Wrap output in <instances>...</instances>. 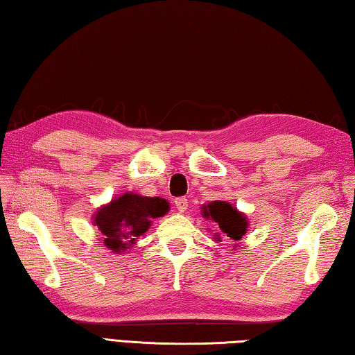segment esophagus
<instances>
[{
  "label": "esophagus",
  "mask_w": 355,
  "mask_h": 355,
  "mask_svg": "<svg viewBox=\"0 0 355 355\" xmlns=\"http://www.w3.org/2000/svg\"><path fill=\"white\" fill-rule=\"evenodd\" d=\"M175 206H177V209L180 211V212H184L186 209H188V198L186 197H180V198H175Z\"/></svg>",
  "instance_id": "obj_1"
}]
</instances>
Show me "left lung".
<instances>
[{
    "mask_svg": "<svg viewBox=\"0 0 355 355\" xmlns=\"http://www.w3.org/2000/svg\"><path fill=\"white\" fill-rule=\"evenodd\" d=\"M202 217L217 225L218 233H214L216 241H220V236L233 242L241 241L250 227L248 217L225 200H214L208 205H202ZM233 248H237V243L233 245Z\"/></svg>",
    "mask_w": 355,
    "mask_h": 355,
    "instance_id": "left-lung-1",
    "label": "left lung"
}]
</instances>
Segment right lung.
Here are the masks:
<instances>
[{
  "label": "right lung",
  "mask_w": 355,
  "mask_h": 355,
  "mask_svg": "<svg viewBox=\"0 0 355 355\" xmlns=\"http://www.w3.org/2000/svg\"><path fill=\"white\" fill-rule=\"evenodd\" d=\"M167 212L169 202L164 198L124 192L98 208L93 214V225L99 228L105 247L121 254L137 245L139 237L152 227L153 218Z\"/></svg>",
  "instance_id": "obj_1"
}]
</instances>
